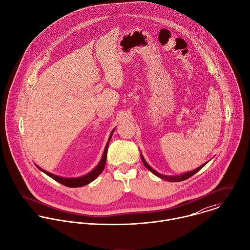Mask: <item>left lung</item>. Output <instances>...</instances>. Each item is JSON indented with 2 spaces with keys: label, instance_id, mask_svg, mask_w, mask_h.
Masks as SVG:
<instances>
[{
  "label": "left lung",
  "instance_id": "1",
  "mask_svg": "<svg viewBox=\"0 0 250 250\" xmlns=\"http://www.w3.org/2000/svg\"><path fill=\"white\" fill-rule=\"evenodd\" d=\"M141 157H142V160H143L145 166L152 173H154L156 176H158V177H160V178H162V179H164V180H167V181H169V182H178V181H182V180H185V179L189 178L190 176H192L193 174H195L197 171H199L203 167L205 166V165L208 162V161L207 163L203 164L202 166L198 167L197 168H195V169H193V170H190V171H187V172H184V173H181V174H177V175H165V174H161V173L157 172L154 168H152L151 167L149 166V165L146 163V161L145 160V158H144V156H143L142 153H141Z\"/></svg>",
  "mask_w": 250,
  "mask_h": 250
}]
</instances>
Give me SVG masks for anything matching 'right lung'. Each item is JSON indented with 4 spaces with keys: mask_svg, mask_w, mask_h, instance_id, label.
I'll return each mask as SVG.
<instances>
[{
    "mask_svg": "<svg viewBox=\"0 0 250 250\" xmlns=\"http://www.w3.org/2000/svg\"><path fill=\"white\" fill-rule=\"evenodd\" d=\"M115 129L112 130V132L110 133L109 135V138H108V141L106 143V146L104 147V153H103V156L101 158V161L99 162V164L97 166L95 167L90 172H88L87 174L83 175V176H79V177H64V176H60V175H56V174H53L49 171H46L44 169H42V167L36 165L38 167V168H40L42 171H43L45 174H47L48 176H50L51 178H53L54 180L58 181L59 183L65 185V186H68V187H82L84 185H87L88 183L92 182L95 178H97V176L104 170V165H105V161H106V153H107V148H108V144H109V141L111 139V136L113 134Z\"/></svg>",
    "mask_w": 250,
    "mask_h": 250,
    "instance_id": "1",
    "label": "right lung"
}]
</instances>
